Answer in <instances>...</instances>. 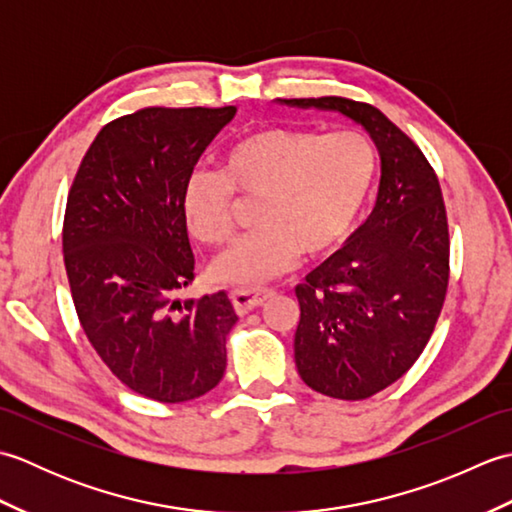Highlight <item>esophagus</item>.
Listing matches in <instances>:
<instances>
[{
	"instance_id": "esophagus-1",
	"label": "esophagus",
	"mask_w": 512,
	"mask_h": 512,
	"mask_svg": "<svg viewBox=\"0 0 512 512\" xmlns=\"http://www.w3.org/2000/svg\"><path fill=\"white\" fill-rule=\"evenodd\" d=\"M275 297V290H233L231 299L237 312H248L257 306H264V303Z\"/></svg>"
}]
</instances>
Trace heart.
<instances>
[{
	"label": "heart",
	"mask_w": 512,
	"mask_h": 512,
	"mask_svg": "<svg viewBox=\"0 0 512 512\" xmlns=\"http://www.w3.org/2000/svg\"><path fill=\"white\" fill-rule=\"evenodd\" d=\"M376 176V151L361 132L319 136L266 127L224 151L222 173L195 169L184 182L182 213L193 237L220 246L231 237L233 191L262 198L255 233L209 266V277L253 288L288 273L299 253L317 257L352 233Z\"/></svg>",
	"instance_id": "b5f03b06"
}]
</instances>
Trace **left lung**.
<instances>
[{
    "label": "left lung",
    "mask_w": 512,
    "mask_h": 512,
    "mask_svg": "<svg viewBox=\"0 0 512 512\" xmlns=\"http://www.w3.org/2000/svg\"><path fill=\"white\" fill-rule=\"evenodd\" d=\"M277 103L350 118L378 149L372 213L295 288L303 383L330 398L363 400L418 361L440 317L449 284L440 184L422 151L374 105L341 96Z\"/></svg>",
    "instance_id": "obj_1"
}]
</instances>
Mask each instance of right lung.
<instances>
[{"mask_svg":"<svg viewBox=\"0 0 512 512\" xmlns=\"http://www.w3.org/2000/svg\"><path fill=\"white\" fill-rule=\"evenodd\" d=\"M235 107H147L105 125L68 195L63 259L83 332L112 374L158 402L204 396L237 321L224 290L173 299L193 279L182 189Z\"/></svg>","mask_w":512,"mask_h":512,"instance_id":"add662e5","label":"right lung"}]
</instances>
